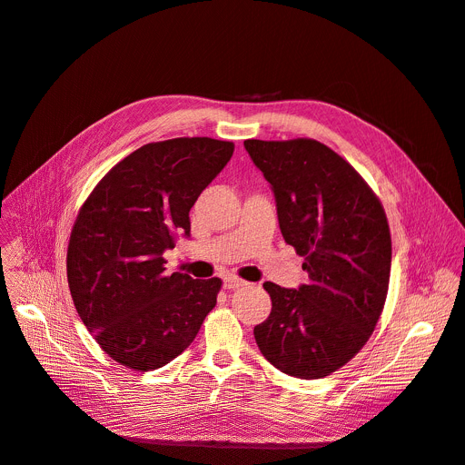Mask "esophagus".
Masks as SVG:
<instances>
[{
	"mask_svg": "<svg viewBox=\"0 0 465 465\" xmlns=\"http://www.w3.org/2000/svg\"><path fill=\"white\" fill-rule=\"evenodd\" d=\"M242 286H247V282L242 279H237V277H226L224 279V288H228V290H237V288H242Z\"/></svg>",
	"mask_w": 465,
	"mask_h": 465,
	"instance_id": "34e87169",
	"label": "esophagus"
}]
</instances>
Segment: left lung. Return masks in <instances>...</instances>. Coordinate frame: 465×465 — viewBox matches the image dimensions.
<instances>
[{"label": "left lung", "instance_id": "1", "mask_svg": "<svg viewBox=\"0 0 465 465\" xmlns=\"http://www.w3.org/2000/svg\"><path fill=\"white\" fill-rule=\"evenodd\" d=\"M272 184L284 241L305 258L298 290L265 282L267 321L258 349L277 370L322 379L343 368L371 337L384 309L392 239L386 213L358 171L321 141L247 139Z\"/></svg>", "mask_w": 465, "mask_h": 465}]
</instances>
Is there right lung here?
Listing matches in <instances>:
<instances>
[{
    "mask_svg": "<svg viewBox=\"0 0 465 465\" xmlns=\"http://www.w3.org/2000/svg\"><path fill=\"white\" fill-rule=\"evenodd\" d=\"M232 141L177 137L143 144L95 184L73 224L67 282L95 343L153 371L175 360L216 305L218 277L165 273L163 251L190 233V209L233 154Z\"/></svg>",
    "mask_w": 465,
    "mask_h": 465,
    "instance_id": "obj_1",
    "label": "right lung"
}]
</instances>
